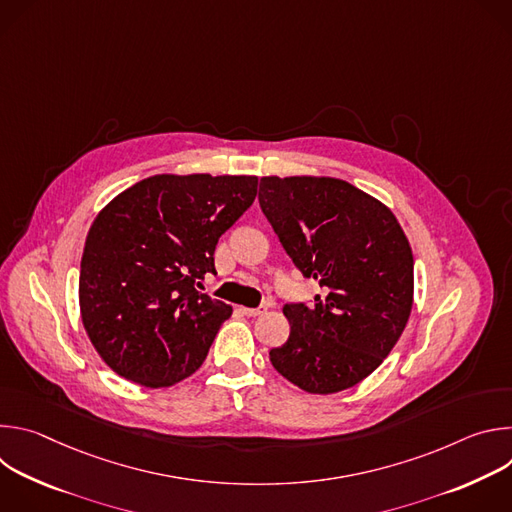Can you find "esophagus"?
<instances>
[{"label":"esophagus","mask_w":512,"mask_h":512,"mask_svg":"<svg viewBox=\"0 0 512 512\" xmlns=\"http://www.w3.org/2000/svg\"><path fill=\"white\" fill-rule=\"evenodd\" d=\"M241 312H243L245 316H251V318H255V316H261V314H265V312H267V308H265V306H259V308H241Z\"/></svg>","instance_id":"1"}]
</instances>
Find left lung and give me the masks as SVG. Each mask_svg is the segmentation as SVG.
<instances>
[{
	"instance_id": "obj_1",
	"label": "left lung",
	"mask_w": 512,
	"mask_h": 512,
	"mask_svg": "<svg viewBox=\"0 0 512 512\" xmlns=\"http://www.w3.org/2000/svg\"><path fill=\"white\" fill-rule=\"evenodd\" d=\"M259 204L285 253L324 296L285 304L289 338L269 350L296 387L330 395L367 379L401 338L413 306V253L395 214L326 176H265Z\"/></svg>"
}]
</instances>
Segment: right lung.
Instances as JSON below:
<instances>
[{
  "label": "right lung",
  "mask_w": 512,
  "mask_h": 512,
  "mask_svg": "<svg viewBox=\"0 0 512 512\" xmlns=\"http://www.w3.org/2000/svg\"><path fill=\"white\" fill-rule=\"evenodd\" d=\"M257 196V176L158 174L117 194L81 259L83 326L123 379L160 389L200 369L233 308L200 294L221 235Z\"/></svg>",
  "instance_id": "right-lung-1"
}]
</instances>
